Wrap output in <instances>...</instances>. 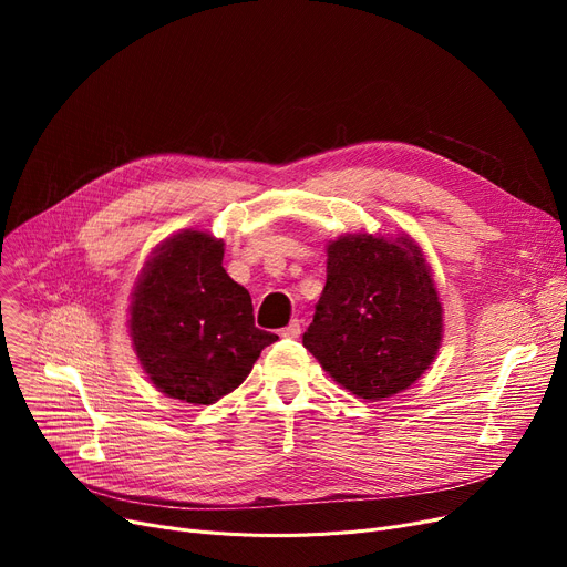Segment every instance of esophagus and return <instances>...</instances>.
<instances>
[{"instance_id": "obj_1", "label": "esophagus", "mask_w": 567, "mask_h": 567, "mask_svg": "<svg viewBox=\"0 0 567 567\" xmlns=\"http://www.w3.org/2000/svg\"><path fill=\"white\" fill-rule=\"evenodd\" d=\"M280 336H282V338H291V340L299 338V336H301V319H291L289 326H285Z\"/></svg>"}]
</instances>
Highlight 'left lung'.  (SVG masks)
Segmentation results:
<instances>
[{"instance_id":"obj_1","label":"left lung","mask_w":567,"mask_h":567,"mask_svg":"<svg viewBox=\"0 0 567 567\" xmlns=\"http://www.w3.org/2000/svg\"><path fill=\"white\" fill-rule=\"evenodd\" d=\"M303 347L351 395L379 402L419 381L443 338L432 266L409 234H342Z\"/></svg>"}]
</instances>
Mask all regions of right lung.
<instances>
[{
  "label": "right lung",
  "instance_id": "obj_1",
  "mask_svg": "<svg viewBox=\"0 0 567 567\" xmlns=\"http://www.w3.org/2000/svg\"><path fill=\"white\" fill-rule=\"evenodd\" d=\"M223 257V238L182 229L152 250L131 293L128 336L142 370L163 395L193 406L238 389L278 340L257 329L250 293Z\"/></svg>",
  "mask_w": 567,
  "mask_h": 567
}]
</instances>
